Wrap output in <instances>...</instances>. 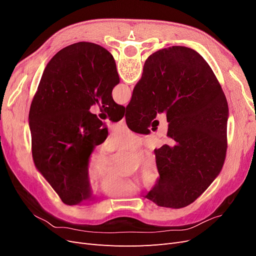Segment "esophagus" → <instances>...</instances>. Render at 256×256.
<instances>
[{"label": "esophagus", "mask_w": 256, "mask_h": 256, "mask_svg": "<svg viewBox=\"0 0 256 256\" xmlns=\"http://www.w3.org/2000/svg\"><path fill=\"white\" fill-rule=\"evenodd\" d=\"M120 124H122V126H125V125H126V118H122V120H120Z\"/></svg>", "instance_id": "1"}]
</instances>
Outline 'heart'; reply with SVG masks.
<instances>
[{
    "mask_svg": "<svg viewBox=\"0 0 256 256\" xmlns=\"http://www.w3.org/2000/svg\"><path fill=\"white\" fill-rule=\"evenodd\" d=\"M142 138L126 129L116 131L106 143L109 152L129 150L136 152L142 146ZM88 175L90 180H99V190L104 194L120 198L132 194L138 190V184L134 180L122 176L114 170L113 161L102 152L92 154L88 162ZM159 168L154 157H146L141 166V182L146 188L154 187L159 180Z\"/></svg>",
    "mask_w": 256,
    "mask_h": 256,
    "instance_id": "heart-1",
    "label": "heart"
}]
</instances>
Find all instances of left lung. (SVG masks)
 Here are the masks:
<instances>
[{"instance_id":"1","label":"left lung","mask_w":256,"mask_h":256,"mask_svg":"<svg viewBox=\"0 0 256 256\" xmlns=\"http://www.w3.org/2000/svg\"><path fill=\"white\" fill-rule=\"evenodd\" d=\"M118 83L112 54L92 42L68 46L44 68L28 114L32 154L66 205L92 198L88 162L108 130L90 109L102 104L110 120L122 118L125 108L112 98Z\"/></svg>"}]
</instances>
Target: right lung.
<instances>
[{
  "mask_svg": "<svg viewBox=\"0 0 256 256\" xmlns=\"http://www.w3.org/2000/svg\"><path fill=\"white\" fill-rule=\"evenodd\" d=\"M126 112L141 127L157 113L168 122L171 140L154 150L159 180L145 198L170 208L194 202L219 175L228 147V102L210 66L182 46L152 53Z\"/></svg>",
  "mask_w": 256,
  "mask_h": 256,
  "instance_id": "add662e5",
  "label": "right lung"
}]
</instances>
